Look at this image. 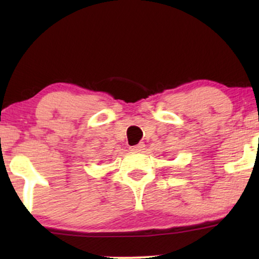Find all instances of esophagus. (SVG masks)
I'll return each mask as SVG.
<instances>
[{"instance_id": "1", "label": "esophagus", "mask_w": 259, "mask_h": 259, "mask_svg": "<svg viewBox=\"0 0 259 259\" xmlns=\"http://www.w3.org/2000/svg\"><path fill=\"white\" fill-rule=\"evenodd\" d=\"M145 148V144L144 142H140V144L136 145V146L132 147V151H142Z\"/></svg>"}]
</instances>
